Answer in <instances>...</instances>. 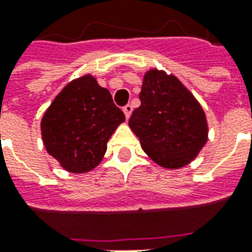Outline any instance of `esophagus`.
Masks as SVG:
<instances>
[{"mask_svg": "<svg viewBox=\"0 0 252 252\" xmlns=\"http://www.w3.org/2000/svg\"><path fill=\"white\" fill-rule=\"evenodd\" d=\"M123 112H124V115H126V119H129V116H131L132 113V105H126V106L123 108Z\"/></svg>", "mask_w": 252, "mask_h": 252, "instance_id": "1", "label": "esophagus"}]
</instances>
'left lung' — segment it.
I'll return each mask as SVG.
<instances>
[{
    "label": "left lung",
    "mask_w": 252,
    "mask_h": 252,
    "mask_svg": "<svg viewBox=\"0 0 252 252\" xmlns=\"http://www.w3.org/2000/svg\"><path fill=\"white\" fill-rule=\"evenodd\" d=\"M140 106L129 119L144 153L164 169L189 164L208 142L205 112L180 79L163 70L144 74Z\"/></svg>",
    "instance_id": "8db88e82"
}]
</instances>
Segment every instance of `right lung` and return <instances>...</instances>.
<instances>
[{"label": "right lung", "mask_w": 252, "mask_h": 252, "mask_svg": "<svg viewBox=\"0 0 252 252\" xmlns=\"http://www.w3.org/2000/svg\"><path fill=\"white\" fill-rule=\"evenodd\" d=\"M126 116L113 104L109 90L86 74L61 90L41 119L47 153L63 169L82 174L104 158L106 143Z\"/></svg>", "instance_id": "1"}]
</instances>
